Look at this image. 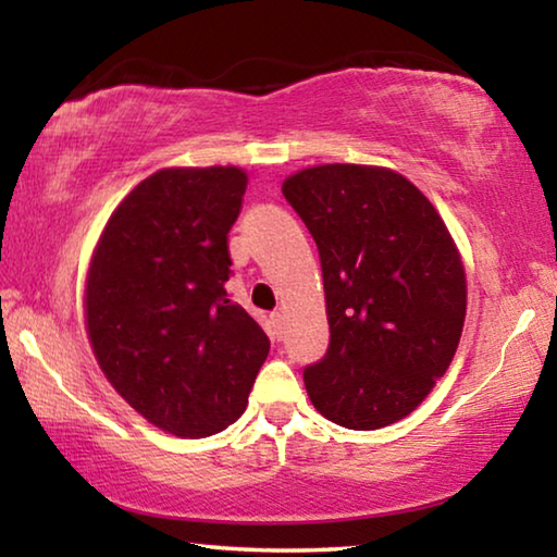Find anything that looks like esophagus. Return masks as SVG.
<instances>
[{
	"label": "esophagus",
	"mask_w": 557,
	"mask_h": 557,
	"mask_svg": "<svg viewBox=\"0 0 557 557\" xmlns=\"http://www.w3.org/2000/svg\"><path fill=\"white\" fill-rule=\"evenodd\" d=\"M270 324H272V334L280 338L282 336V312H272L270 314Z\"/></svg>",
	"instance_id": "34e87169"
}]
</instances>
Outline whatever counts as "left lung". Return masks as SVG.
<instances>
[{"mask_svg":"<svg viewBox=\"0 0 557 557\" xmlns=\"http://www.w3.org/2000/svg\"><path fill=\"white\" fill-rule=\"evenodd\" d=\"M322 260L329 348L305 369L314 408L379 430L425 400L467 314L459 252L425 194L381 166L324 164L282 184Z\"/></svg>","mask_w":557,"mask_h":557,"instance_id":"obj_1","label":"left lung"}]
</instances>
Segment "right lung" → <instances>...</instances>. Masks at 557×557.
Wrapping results in <instances>:
<instances>
[{"label":"right lung","instance_id":"1","mask_svg":"<svg viewBox=\"0 0 557 557\" xmlns=\"http://www.w3.org/2000/svg\"><path fill=\"white\" fill-rule=\"evenodd\" d=\"M238 166L162 169L117 206L90 262L88 336L122 398L176 437L240 418L270 338L228 299Z\"/></svg>","mask_w":557,"mask_h":557}]
</instances>
